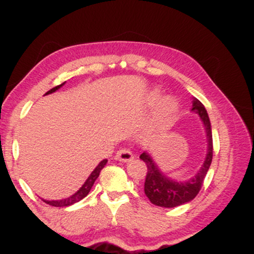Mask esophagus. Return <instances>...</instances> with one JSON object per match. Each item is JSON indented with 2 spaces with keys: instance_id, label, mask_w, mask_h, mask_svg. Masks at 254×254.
Listing matches in <instances>:
<instances>
[{
  "instance_id": "obj_1",
  "label": "esophagus",
  "mask_w": 254,
  "mask_h": 254,
  "mask_svg": "<svg viewBox=\"0 0 254 254\" xmlns=\"http://www.w3.org/2000/svg\"><path fill=\"white\" fill-rule=\"evenodd\" d=\"M116 160H118V161H122V162H127L130 161V160L133 159V154L131 153L129 149H119L117 153H116V156H115Z\"/></svg>"
}]
</instances>
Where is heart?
Segmentation results:
<instances>
[{
	"mask_svg": "<svg viewBox=\"0 0 254 254\" xmlns=\"http://www.w3.org/2000/svg\"><path fill=\"white\" fill-rule=\"evenodd\" d=\"M151 100L155 101L156 100V97H153V99H151ZM161 107H162V110H164V112H165L166 116H171V115H173V113L177 111L178 104H177V101L174 100V99L166 98L165 100L161 103Z\"/></svg>",
	"mask_w": 254,
	"mask_h": 254,
	"instance_id": "b5f03b06",
	"label": "heart"
}]
</instances>
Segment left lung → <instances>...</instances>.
<instances>
[{
  "mask_svg": "<svg viewBox=\"0 0 254 254\" xmlns=\"http://www.w3.org/2000/svg\"><path fill=\"white\" fill-rule=\"evenodd\" d=\"M191 111H193L194 113L199 116L200 121L205 127L206 142H208L205 159H204L202 167L197 172L196 176L190 178L189 180H185V182L172 179L160 170L159 166L156 165V162L154 161L153 156L149 153L144 151L139 155V159L143 160L148 168L144 182V193L149 198L150 202L157 206L174 208V206L191 202L202 188L204 178H205L211 165L212 132L208 112H206L203 104L196 98H193V101H192Z\"/></svg>",
  "mask_w": 254,
  "mask_h": 254,
  "instance_id": "1",
  "label": "left lung"
}]
</instances>
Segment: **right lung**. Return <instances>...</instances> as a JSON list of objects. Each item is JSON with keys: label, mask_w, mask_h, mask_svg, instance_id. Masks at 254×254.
<instances>
[{"label": "right lung", "mask_w": 254, "mask_h": 254, "mask_svg": "<svg viewBox=\"0 0 254 254\" xmlns=\"http://www.w3.org/2000/svg\"><path fill=\"white\" fill-rule=\"evenodd\" d=\"M64 83H65V82H63L62 84H60V86L54 87V88L49 90V92L46 93V94H51V93L56 92V90L60 89ZM106 164H107V160L106 159L103 160V161H101L100 164H99L97 167L94 168V171H93L92 173H90V176L88 177V179H87L86 182H84L83 185L81 186V188L78 189V190L75 192V193L72 194V196L68 197V198H64V199H58V200H46V199H43V200L46 204H49V205H52V206H69V205H72V204L80 202L81 199H83V198L89 193L90 189H92V186L94 185V182L98 179L99 174H100L101 170H103V168L105 167V165H106Z\"/></svg>", "instance_id": "right-lung-1"}]
</instances>
